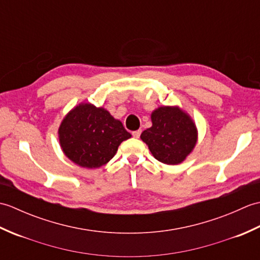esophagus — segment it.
<instances>
[{"label":"esophagus","instance_id":"34e87169","mask_svg":"<svg viewBox=\"0 0 260 260\" xmlns=\"http://www.w3.org/2000/svg\"><path fill=\"white\" fill-rule=\"evenodd\" d=\"M141 133H142V131L141 129H139V131H134L133 133H132V135H133L135 139H139V137L141 136Z\"/></svg>","mask_w":260,"mask_h":260}]
</instances>
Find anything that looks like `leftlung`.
I'll use <instances>...</instances> for the list:
<instances>
[{
    "label": "left lung",
    "instance_id": "1",
    "mask_svg": "<svg viewBox=\"0 0 260 260\" xmlns=\"http://www.w3.org/2000/svg\"><path fill=\"white\" fill-rule=\"evenodd\" d=\"M152 127L141 134L157 161L175 165L183 162L197 144L198 133L190 116L179 107L164 106L152 113Z\"/></svg>",
    "mask_w": 260,
    "mask_h": 260
}]
</instances>
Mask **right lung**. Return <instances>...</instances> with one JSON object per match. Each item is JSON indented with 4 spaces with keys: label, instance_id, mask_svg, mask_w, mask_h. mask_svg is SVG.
I'll use <instances>...</instances> for the list:
<instances>
[{
    "label": "right lung",
    "instance_id": "add662e5",
    "mask_svg": "<svg viewBox=\"0 0 260 260\" xmlns=\"http://www.w3.org/2000/svg\"><path fill=\"white\" fill-rule=\"evenodd\" d=\"M132 135L106 109L80 104L59 127L60 145L66 156L81 168L96 169L109 162L123 141Z\"/></svg>",
    "mask_w": 260,
    "mask_h": 260
}]
</instances>
